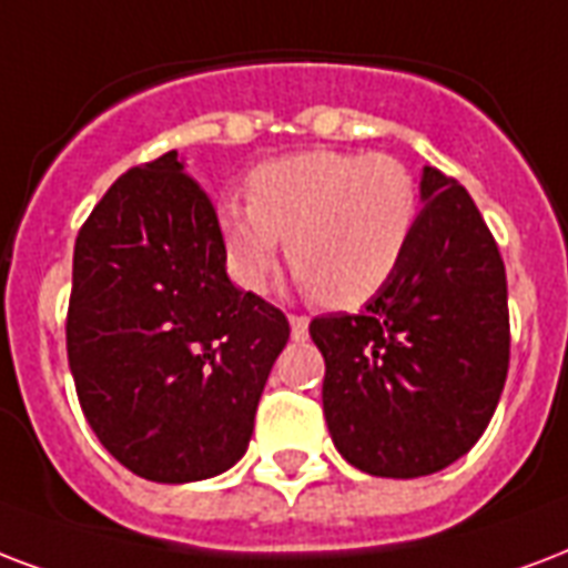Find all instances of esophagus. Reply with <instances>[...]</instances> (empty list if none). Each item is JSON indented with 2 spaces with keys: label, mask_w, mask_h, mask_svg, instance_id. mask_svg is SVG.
I'll use <instances>...</instances> for the list:
<instances>
[{
  "label": "esophagus",
  "mask_w": 568,
  "mask_h": 568,
  "mask_svg": "<svg viewBox=\"0 0 568 568\" xmlns=\"http://www.w3.org/2000/svg\"><path fill=\"white\" fill-rule=\"evenodd\" d=\"M288 324H292V339L303 342L310 336V318L306 315H288Z\"/></svg>",
  "instance_id": "obj_1"
}]
</instances>
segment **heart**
<instances>
[{
    "label": "heart",
    "mask_w": 568,
    "mask_h": 568,
    "mask_svg": "<svg viewBox=\"0 0 568 568\" xmlns=\"http://www.w3.org/2000/svg\"><path fill=\"white\" fill-rule=\"evenodd\" d=\"M246 202L226 199L216 226L229 274L265 292L280 253L315 301L361 306L396 276L419 220L414 172L393 154L303 151L253 169Z\"/></svg>",
    "instance_id": "b5f03b06"
}]
</instances>
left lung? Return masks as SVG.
<instances>
[{"mask_svg": "<svg viewBox=\"0 0 568 568\" xmlns=\"http://www.w3.org/2000/svg\"><path fill=\"white\" fill-rule=\"evenodd\" d=\"M417 229L363 313L318 315L324 419L345 462L372 476H428L474 447L509 369L506 267L456 179L423 169Z\"/></svg>", "mask_w": 568, "mask_h": 568, "instance_id": "1", "label": "left lung"}]
</instances>
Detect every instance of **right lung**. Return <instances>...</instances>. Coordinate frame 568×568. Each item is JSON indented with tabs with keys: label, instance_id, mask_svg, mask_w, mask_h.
<instances>
[{
	"label": "right lung",
	"instance_id": "right-lung-1",
	"mask_svg": "<svg viewBox=\"0 0 568 568\" xmlns=\"http://www.w3.org/2000/svg\"><path fill=\"white\" fill-rule=\"evenodd\" d=\"M64 333L110 456L151 483H196L246 453L288 318L232 285L214 205L166 151L82 223Z\"/></svg>",
	"mask_w": 568,
	"mask_h": 568
}]
</instances>
